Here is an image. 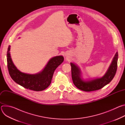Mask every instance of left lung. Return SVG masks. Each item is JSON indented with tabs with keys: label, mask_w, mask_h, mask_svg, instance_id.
I'll list each match as a JSON object with an SVG mask.
<instances>
[{
	"label": "left lung",
	"mask_w": 125,
	"mask_h": 125,
	"mask_svg": "<svg viewBox=\"0 0 125 125\" xmlns=\"http://www.w3.org/2000/svg\"><path fill=\"white\" fill-rule=\"evenodd\" d=\"M118 58V52L116 53L108 70L101 78L94 79L84 80L82 78L81 70L74 63L71 62V73L74 84L80 90L85 92H91L98 90L108 84L114 77L117 69Z\"/></svg>",
	"instance_id": "1"
}]
</instances>
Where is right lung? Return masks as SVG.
I'll list each match as a JSON object with an SVG mask.
<instances>
[{
	"label": "right lung",
	"instance_id": "1",
	"mask_svg": "<svg viewBox=\"0 0 125 125\" xmlns=\"http://www.w3.org/2000/svg\"><path fill=\"white\" fill-rule=\"evenodd\" d=\"M10 45H9L7 53V67L10 76L17 83L23 87L34 91L44 90L50 84L55 69L64 61L62 55L51 58L43 69L34 74L23 73L14 64L10 56Z\"/></svg>",
	"mask_w": 125,
	"mask_h": 125
}]
</instances>
